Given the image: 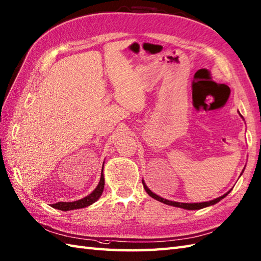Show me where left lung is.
<instances>
[{"mask_svg":"<svg viewBox=\"0 0 261 261\" xmlns=\"http://www.w3.org/2000/svg\"><path fill=\"white\" fill-rule=\"evenodd\" d=\"M142 184H143V187H145L146 192H147V193L149 194V195H150L152 198L157 199V201L162 202V203H164V204L173 205V206H176V207H181V208H185V210H199V208H203V207L210 206V205H213V204H215V203L220 202L221 199L224 198V197L229 194V192H228L226 194H224V195L220 196V197H218V198H215V199H213V201H210V202H203V203H179V202L168 201V199H165V198H163V197H160V196L156 195V194L152 193L150 190H149V188L146 186L145 182L142 181Z\"/></svg>","mask_w":261,"mask_h":261,"instance_id":"8db88e82","label":"left lung"}]
</instances>
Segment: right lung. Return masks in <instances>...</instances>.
<instances>
[{
  "mask_svg": "<svg viewBox=\"0 0 261 261\" xmlns=\"http://www.w3.org/2000/svg\"><path fill=\"white\" fill-rule=\"evenodd\" d=\"M103 166H104V164H103ZM103 190H104V176H103V168H102L101 179H99L97 187L90 194V195H87L86 197L79 199V201H75V202H58L56 204H51V206L57 208V210H60V211H70V210L86 207V206H88V205H91L94 202L97 201L99 196L102 195Z\"/></svg>",
  "mask_w": 261,
  "mask_h": 261,
  "instance_id": "obj_1",
  "label": "right lung"
}]
</instances>
